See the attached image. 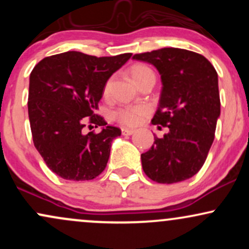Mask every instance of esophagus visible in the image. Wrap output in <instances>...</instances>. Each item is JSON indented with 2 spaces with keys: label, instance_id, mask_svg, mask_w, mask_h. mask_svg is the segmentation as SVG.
I'll use <instances>...</instances> for the list:
<instances>
[{
  "label": "esophagus",
  "instance_id": "34e87169",
  "mask_svg": "<svg viewBox=\"0 0 249 249\" xmlns=\"http://www.w3.org/2000/svg\"><path fill=\"white\" fill-rule=\"evenodd\" d=\"M122 133L124 134V136H131V134L134 133V130H132V128L123 127V128H122Z\"/></svg>",
  "mask_w": 249,
  "mask_h": 249
}]
</instances>
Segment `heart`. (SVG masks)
<instances>
[{
  "label": "heart",
  "instance_id": "b5f03b06",
  "mask_svg": "<svg viewBox=\"0 0 249 249\" xmlns=\"http://www.w3.org/2000/svg\"><path fill=\"white\" fill-rule=\"evenodd\" d=\"M153 72L147 65L144 64H136L133 65L132 69H131V77L134 82L137 79H139L141 77L147 75V73ZM110 84L111 81H107L105 83L104 87V95H107L108 90H110ZM148 110L147 107H141V105H137V107H122L113 112L115 118L123 125H127V126H134V125L139 124L142 119V117L147 115Z\"/></svg>",
  "mask_w": 249,
  "mask_h": 249
}]
</instances>
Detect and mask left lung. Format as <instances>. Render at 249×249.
<instances>
[{"label": "left lung", "instance_id": "1", "mask_svg": "<svg viewBox=\"0 0 249 249\" xmlns=\"http://www.w3.org/2000/svg\"><path fill=\"white\" fill-rule=\"evenodd\" d=\"M137 61L153 64L162 89L153 125L167 127L162 138L154 136L152 147L142 154V170L159 184L184 181L202 167L220 116L218 73L200 53L162 48L136 53Z\"/></svg>", "mask_w": 249, "mask_h": 249}]
</instances>
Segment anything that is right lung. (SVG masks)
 <instances>
[{"label": "right lung", "instance_id": "1", "mask_svg": "<svg viewBox=\"0 0 249 249\" xmlns=\"http://www.w3.org/2000/svg\"><path fill=\"white\" fill-rule=\"evenodd\" d=\"M131 56L68 51L45 57L31 71L28 112L34 145L61 178L92 180L107 167L111 142L122 131L107 125L95 110L105 83ZM87 122L102 126V131L84 135Z\"/></svg>", "mask_w": 249, "mask_h": 249}]
</instances>
